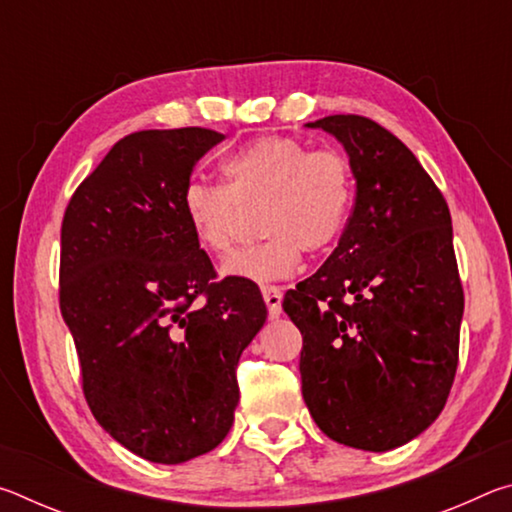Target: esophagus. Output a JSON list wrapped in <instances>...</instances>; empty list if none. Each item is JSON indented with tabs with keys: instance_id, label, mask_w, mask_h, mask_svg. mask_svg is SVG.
Listing matches in <instances>:
<instances>
[{
	"instance_id": "34e87169",
	"label": "esophagus",
	"mask_w": 512,
	"mask_h": 512,
	"mask_svg": "<svg viewBox=\"0 0 512 512\" xmlns=\"http://www.w3.org/2000/svg\"><path fill=\"white\" fill-rule=\"evenodd\" d=\"M262 296H264V302L268 307V316L271 318L280 316L282 314V291L277 287H264Z\"/></svg>"
}]
</instances>
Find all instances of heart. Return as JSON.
Masks as SVG:
<instances>
[{
  "instance_id": "obj_1",
  "label": "heart",
  "mask_w": 512,
  "mask_h": 512,
  "mask_svg": "<svg viewBox=\"0 0 512 512\" xmlns=\"http://www.w3.org/2000/svg\"><path fill=\"white\" fill-rule=\"evenodd\" d=\"M225 185L189 180L180 207L196 244L228 259L241 210L262 207V244L241 250L225 275L266 284L298 271L302 250L325 253L343 235L354 205V171L339 149H311L298 137L266 135L223 160Z\"/></svg>"
}]
</instances>
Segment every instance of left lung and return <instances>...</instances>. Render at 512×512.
<instances>
[{
  "mask_svg": "<svg viewBox=\"0 0 512 512\" xmlns=\"http://www.w3.org/2000/svg\"><path fill=\"white\" fill-rule=\"evenodd\" d=\"M323 128L357 180L339 246L287 291L302 334V397L336 443L388 452L438 418L454 384L463 318L452 216L418 158L361 115Z\"/></svg>",
  "mask_w": 512,
  "mask_h": 512,
  "instance_id": "obj_1",
  "label": "left lung"
}]
</instances>
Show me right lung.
<instances>
[{"label": "right lung", "mask_w": 512, "mask_h": 512, "mask_svg": "<svg viewBox=\"0 0 512 512\" xmlns=\"http://www.w3.org/2000/svg\"><path fill=\"white\" fill-rule=\"evenodd\" d=\"M221 140L201 126L126 135L76 187L60 228L58 300L83 395L117 443L153 463H185L228 436L237 363L266 320L255 282H216L180 207Z\"/></svg>", "instance_id": "right-lung-1"}]
</instances>
